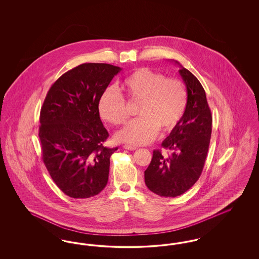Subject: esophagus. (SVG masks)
Masks as SVG:
<instances>
[{
    "mask_svg": "<svg viewBox=\"0 0 259 259\" xmlns=\"http://www.w3.org/2000/svg\"><path fill=\"white\" fill-rule=\"evenodd\" d=\"M123 148H125V149H128V150H135V149H137L136 147H132V146H127V145L123 146Z\"/></svg>",
    "mask_w": 259,
    "mask_h": 259,
    "instance_id": "34e87169",
    "label": "esophagus"
}]
</instances>
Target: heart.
I'll list each match as a JSON object with an SVG mask.
<instances>
[{
	"mask_svg": "<svg viewBox=\"0 0 259 259\" xmlns=\"http://www.w3.org/2000/svg\"><path fill=\"white\" fill-rule=\"evenodd\" d=\"M121 90L129 102H139L138 118L130 121L116 134V140L133 146L150 143L159 131L172 130L185 114L187 90L178 78H166L148 68L137 69L121 82ZM99 112L112 125H122L128 118L123 97L108 87L99 100Z\"/></svg>",
	"mask_w": 259,
	"mask_h": 259,
	"instance_id": "1",
	"label": "heart"
}]
</instances>
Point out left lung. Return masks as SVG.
Here are the masks:
<instances>
[{
  "label": "left lung",
  "instance_id": "1",
  "mask_svg": "<svg viewBox=\"0 0 259 259\" xmlns=\"http://www.w3.org/2000/svg\"><path fill=\"white\" fill-rule=\"evenodd\" d=\"M179 72L187 89L185 114L161 145L170 153L166 155L159 149L153 150L151 162L145 171L148 189L161 197L180 196L197 182L211 135L212 116L204 88L187 69L181 66Z\"/></svg>",
  "mask_w": 259,
  "mask_h": 259
}]
</instances>
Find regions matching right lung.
<instances>
[{"label":"right lung","instance_id":"right-lung-1","mask_svg":"<svg viewBox=\"0 0 259 259\" xmlns=\"http://www.w3.org/2000/svg\"><path fill=\"white\" fill-rule=\"evenodd\" d=\"M119 67L84 63L51 85L39 115L41 158L66 195L84 199L108 184L110 158L117 148L104 147L109 137L101 121L99 100Z\"/></svg>","mask_w":259,"mask_h":259}]
</instances>
